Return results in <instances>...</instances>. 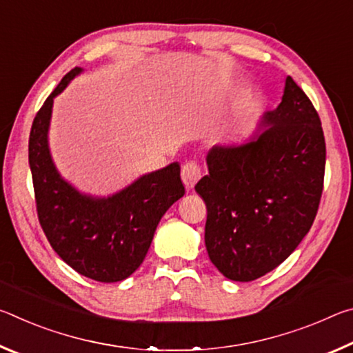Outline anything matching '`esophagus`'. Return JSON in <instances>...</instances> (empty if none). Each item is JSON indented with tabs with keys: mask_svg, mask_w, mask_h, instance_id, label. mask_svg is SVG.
Here are the masks:
<instances>
[{
	"mask_svg": "<svg viewBox=\"0 0 353 353\" xmlns=\"http://www.w3.org/2000/svg\"><path fill=\"white\" fill-rule=\"evenodd\" d=\"M201 177H202V170L196 162H187L182 166V182L188 190L193 188L194 185L199 182Z\"/></svg>",
	"mask_w": 353,
	"mask_h": 353,
	"instance_id": "esophagus-1",
	"label": "esophagus"
}]
</instances>
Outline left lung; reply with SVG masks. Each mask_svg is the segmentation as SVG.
<instances>
[{"label":"left lung","mask_w":353,"mask_h":353,"mask_svg":"<svg viewBox=\"0 0 353 353\" xmlns=\"http://www.w3.org/2000/svg\"><path fill=\"white\" fill-rule=\"evenodd\" d=\"M196 183L207 205L205 248L235 282L265 276L294 252L318 213L325 140L312 101L288 76L282 103L241 145H216Z\"/></svg>","instance_id":"left-lung-1"}]
</instances>
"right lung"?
I'll return each mask as SVG.
<instances>
[{"mask_svg":"<svg viewBox=\"0 0 353 353\" xmlns=\"http://www.w3.org/2000/svg\"><path fill=\"white\" fill-rule=\"evenodd\" d=\"M82 73L63 76L34 118L29 166L41 229L57 255L81 276L121 282L145 260L166 210L185 194L181 165L148 172L110 196H92L73 187L52 162L48 132L54 98Z\"/></svg>","mask_w":353,"mask_h":353,"instance_id":"1","label":"right lung"}]
</instances>
